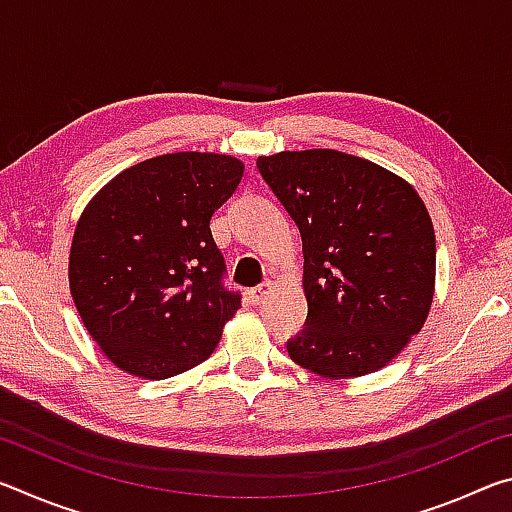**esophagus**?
I'll use <instances>...</instances> for the list:
<instances>
[{
    "label": "esophagus",
    "instance_id": "34e87169",
    "mask_svg": "<svg viewBox=\"0 0 512 512\" xmlns=\"http://www.w3.org/2000/svg\"><path fill=\"white\" fill-rule=\"evenodd\" d=\"M273 291V284L271 282H264L262 287H257V289H253L248 293V298H250V302H253V305H262V302L268 298V293Z\"/></svg>",
    "mask_w": 512,
    "mask_h": 512
}]
</instances>
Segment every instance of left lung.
Masks as SVG:
<instances>
[{
	"mask_svg": "<svg viewBox=\"0 0 512 512\" xmlns=\"http://www.w3.org/2000/svg\"><path fill=\"white\" fill-rule=\"evenodd\" d=\"M257 169L302 237L309 311L289 357L327 379L384 368L433 302L436 235L422 198L393 171L334 149L259 155Z\"/></svg>",
	"mask_w": 512,
	"mask_h": 512,
	"instance_id": "1",
	"label": "left lung"
}]
</instances>
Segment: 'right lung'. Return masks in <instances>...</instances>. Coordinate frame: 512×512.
<instances>
[{
  "instance_id": "right-lung-1",
  "label": "right lung",
  "mask_w": 512,
  "mask_h": 512,
  "mask_svg": "<svg viewBox=\"0 0 512 512\" xmlns=\"http://www.w3.org/2000/svg\"><path fill=\"white\" fill-rule=\"evenodd\" d=\"M244 162L167 153L133 164L85 205L69 250V291L101 352L128 375L167 379L203 363L241 307L223 287L212 214Z\"/></svg>"
}]
</instances>
